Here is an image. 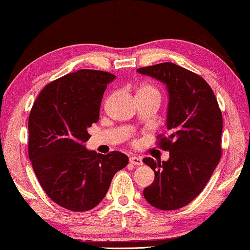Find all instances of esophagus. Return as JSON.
Instances as JSON below:
<instances>
[{"instance_id": "esophagus-1", "label": "esophagus", "mask_w": 250, "mask_h": 250, "mask_svg": "<svg viewBox=\"0 0 250 250\" xmlns=\"http://www.w3.org/2000/svg\"><path fill=\"white\" fill-rule=\"evenodd\" d=\"M129 163L134 164V165H142L144 162H142V158L139 156H131L129 157Z\"/></svg>"}]
</instances>
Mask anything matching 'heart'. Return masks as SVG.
<instances>
[{"mask_svg": "<svg viewBox=\"0 0 250 250\" xmlns=\"http://www.w3.org/2000/svg\"><path fill=\"white\" fill-rule=\"evenodd\" d=\"M139 92H151V93H157V89H155L153 86H148V85H145L142 86L140 89H139Z\"/></svg>", "mask_w": 250, "mask_h": 250, "instance_id": "1", "label": "heart"}]
</instances>
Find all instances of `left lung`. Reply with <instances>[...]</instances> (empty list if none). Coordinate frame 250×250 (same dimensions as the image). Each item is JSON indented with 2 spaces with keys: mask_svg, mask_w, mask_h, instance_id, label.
Wrapping results in <instances>:
<instances>
[{
  "mask_svg": "<svg viewBox=\"0 0 250 250\" xmlns=\"http://www.w3.org/2000/svg\"><path fill=\"white\" fill-rule=\"evenodd\" d=\"M137 71L164 83L168 94L165 121L168 137L162 138L160 144L170 157L162 162L144 158L155 172L144 196L157 209H180L202 192L218 165L222 112L211 87L184 67L161 63Z\"/></svg>",
  "mask_w": 250,
  "mask_h": 250,
  "instance_id": "left-lung-1",
  "label": "left lung"
}]
</instances>
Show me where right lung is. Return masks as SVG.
I'll return each mask as SVG.
<instances>
[{
    "label": "right lung",
    "instance_id": "right-lung-1",
    "mask_svg": "<svg viewBox=\"0 0 250 250\" xmlns=\"http://www.w3.org/2000/svg\"><path fill=\"white\" fill-rule=\"evenodd\" d=\"M116 76L79 70L48 83L28 118V156L39 183L55 203L71 211L96 207L128 157L86 148L88 128L100 117L106 86Z\"/></svg>",
    "mask_w": 250,
    "mask_h": 250
}]
</instances>
